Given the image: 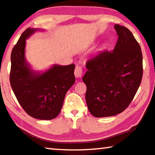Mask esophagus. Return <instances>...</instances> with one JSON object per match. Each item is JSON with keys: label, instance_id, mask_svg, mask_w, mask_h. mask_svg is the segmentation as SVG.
Wrapping results in <instances>:
<instances>
[{"label": "esophagus", "instance_id": "34e87169", "mask_svg": "<svg viewBox=\"0 0 155 155\" xmlns=\"http://www.w3.org/2000/svg\"><path fill=\"white\" fill-rule=\"evenodd\" d=\"M83 74V69L82 67H81L79 65L76 66L75 70H74V75L76 77H81V76Z\"/></svg>", "mask_w": 155, "mask_h": 155}]
</instances>
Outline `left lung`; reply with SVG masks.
<instances>
[{
	"label": "left lung",
	"mask_w": 155,
	"mask_h": 155,
	"mask_svg": "<svg viewBox=\"0 0 155 155\" xmlns=\"http://www.w3.org/2000/svg\"><path fill=\"white\" fill-rule=\"evenodd\" d=\"M118 39L113 51H104L86 62L82 80L85 100L95 117H111L130 104L143 77V56L139 43L128 29L115 25Z\"/></svg>",
	"instance_id": "8db88e82"
}]
</instances>
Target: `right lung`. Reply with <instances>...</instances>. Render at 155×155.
<instances>
[{"instance_id": "add662e5", "label": "right lung", "mask_w": 155, "mask_h": 155, "mask_svg": "<svg viewBox=\"0 0 155 155\" xmlns=\"http://www.w3.org/2000/svg\"><path fill=\"white\" fill-rule=\"evenodd\" d=\"M36 29L28 28L12 49L9 81L19 104L35 119L50 120L59 114L65 96L75 82V65H54L41 74L25 61V40Z\"/></svg>"}]
</instances>
